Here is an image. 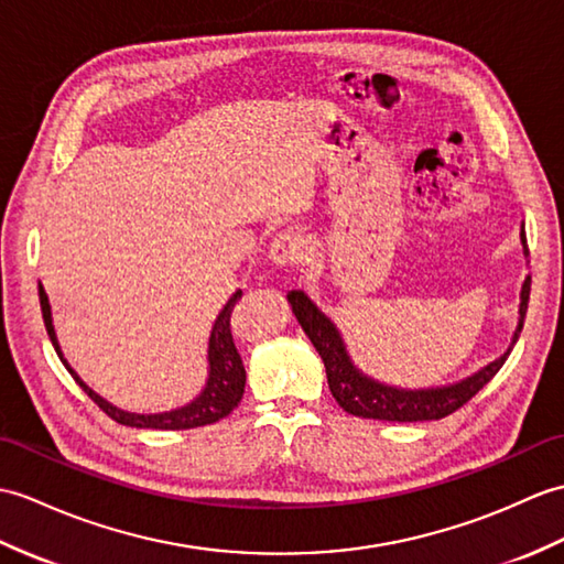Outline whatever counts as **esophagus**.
I'll return each mask as SVG.
<instances>
[{
	"label": "esophagus",
	"mask_w": 564,
	"mask_h": 564,
	"mask_svg": "<svg viewBox=\"0 0 564 564\" xmlns=\"http://www.w3.org/2000/svg\"><path fill=\"white\" fill-rule=\"evenodd\" d=\"M307 242L300 232L295 230H283L269 245V259L271 264L276 267H293L297 261L305 259Z\"/></svg>",
	"instance_id": "obj_1"
}]
</instances>
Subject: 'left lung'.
I'll return each mask as SVG.
<instances>
[{
  "label": "left lung",
  "mask_w": 564,
  "mask_h": 564,
  "mask_svg": "<svg viewBox=\"0 0 564 564\" xmlns=\"http://www.w3.org/2000/svg\"><path fill=\"white\" fill-rule=\"evenodd\" d=\"M521 245L523 257H529L527 247V232H523L521 223ZM529 293H531V276L523 279L521 293H519V322L509 341L507 350L500 358L488 362L486 368L468 375L459 382L442 384V387H427V389H403L379 382V379L365 375L356 362H352L350 352L338 326L326 317V314L312 303L305 291H291L288 293V305H291L297 324L317 348L322 362L326 368V382H329L332 394L336 403L350 415L358 417H372V421H389V423H417V421H440V417L462 409L466 401L474 399L478 391L486 387L490 379L500 372L505 360L512 352L514 344L519 341V334L523 329V317H527L529 307Z\"/></svg>",
  "instance_id": "obj_1"
}]
</instances>
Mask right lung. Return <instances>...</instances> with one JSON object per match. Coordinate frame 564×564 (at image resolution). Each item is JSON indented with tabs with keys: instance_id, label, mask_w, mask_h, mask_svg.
<instances>
[{
	"instance_id": "obj_1",
	"label": "right lung",
	"mask_w": 564,
	"mask_h": 564,
	"mask_svg": "<svg viewBox=\"0 0 564 564\" xmlns=\"http://www.w3.org/2000/svg\"><path fill=\"white\" fill-rule=\"evenodd\" d=\"M37 295H41V310H43V319H45V329L52 346H55L57 356L62 360L64 368L69 370V375L76 379V384L82 387L86 394L94 399L100 409L108 413L112 421L129 425V427H151V430H189V427H202V425H212L220 417H226L235 405L240 403L245 394V365L238 348H235L232 334H230V312L235 303L242 297V291H235L230 300L223 310L218 312V317L212 326V336H208V348H206V384L204 389L196 394L189 403L177 405L173 411H163V413H132L124 409H117L115 403L108 399H102L98 391L90 389L82 377L76 375V370L69 365V360L64 358L62 346L57 341V332L55 324H52V307L45 288L37 283Z\"/></svg>"
}]
</instances>
